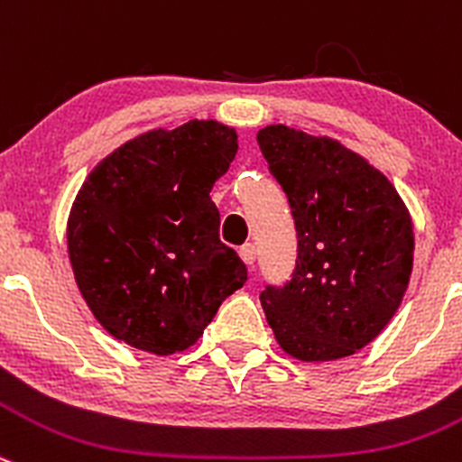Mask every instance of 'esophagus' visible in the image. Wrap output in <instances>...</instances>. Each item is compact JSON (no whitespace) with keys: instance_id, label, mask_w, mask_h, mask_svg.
<instances>
[{"instance_id":"obj_1","label":"esophagus","mask_w":462,"mask_h":462,"mask_svg":"<svg viewBox=\"0 0 462 462\" xmlns=\"http://www.w3.org/2000/svg\"><path fill=\"white\" fill-rule=\"evenodd\" d=\"M239 255H241V260H244L248 266L255 264V255H257L255 244H244V245H241Z\"/></svg>"}]
</instances>
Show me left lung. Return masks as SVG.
<instances>
[{"label": "left lung", "instance_id": "obj_1", "mask_svg": "<svg viewBox=\"0 0 462 462\" xmlns=\"http://www.w3.org/2000/svg\"><path fill=\"white\" fill-rule=\"evenodd\" d=\"M257 143L299 236L291 278L260 294L266 321L299 360L353 356L378 337L406 294L411 214L390 180L337 141L271 125Z\"/></svg>", "mask_w": 462, "mask_h": 462}]
</instances>
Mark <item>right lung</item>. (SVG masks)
I'll list each match as a JSON object with an SVG mask.
<instances>
[{
    "instance_id": "1",
    "label": "right lung",
    "mask_w": 462,
    "mask_h": 462,
    "mask_svg": "<svg viewBox=\"0 0 462 462\" xmlns=\"http://www.w3.org/2000/svg\"><path fill=\"white\" fill-rule=\"evenodd\" d=\"M217 120L154 129L102 159L68 218L77 287L129 346L171 356L198 342L248 269L218 239L209 191L236 154Z\"/></svg>"
}]
</instances>
